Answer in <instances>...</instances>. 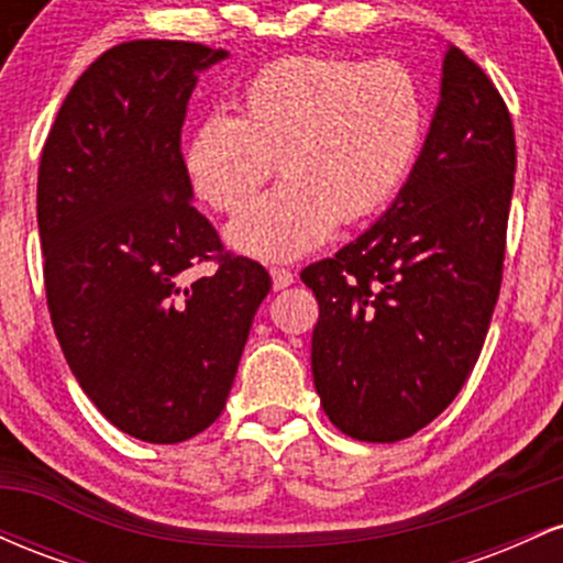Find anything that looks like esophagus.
Masks as SVG:
<instances>
[{
	"instance_id": "obj_1",
	"label": "esophagus",
	"mask_w": 563,
	"mask_h": 563,
	"mask_svg": "<svg viewBox=\"0 0 563 563\" xmlns=\"http://www.w3.org/2000/svg\"><path fill=\"white\" fill-rule=\"evenodd\" d=\"M269 275H273L275 290L288 288L290 283H294V273H290V269H286V267H273V269H269Z\"/></svg>"
}]
</instances>
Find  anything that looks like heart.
Returning a JSON list of instances; mask_svg holds the SVG:
<instances>
[{
    "label": "heart",
    "mask_w": 563,
    "mask_h": 563,
    "mask_svg": "<svg viewBox=\"0 0 563 563\" xmlns=\"http://www.w3.org/2000/svg\"><path fill=\"white\" fill-rule=\"evenodd\" d=\"M429 126L421 81L397 60L288 55L267 63L185 145L192 190L241 214L275 169L283 183L230 224L245 256L290 262L341 224L384 209L407 183Z\"/></svg>",
    "instance_id": "1"
}]
</instances>
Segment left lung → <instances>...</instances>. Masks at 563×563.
<instances>
[{
    "label": "left lung",
    "mask_w": 563,
    "mask_h": 563,
    "mask_svg": "<svg viewBox=\"0 0 563 563\" xmlns=\"http://www.w3.org/2000/svg\"><path fill=\"white\" fill-rule=\"evenodd\" d=\"M516 137L508 106L450 47L429 137L386 214L301 269L320 303L312 376L360 442H399L448 407L487 339L506 260Z\"/></svg>",
    "instance_id": "1"
}]
</instances>
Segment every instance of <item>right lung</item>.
Returning a JSON list of instances; mask_svg holds the SVG:
<instances>
[{
    "instance_id": "right-lung-1",
    "label": "right lung",
    "mask_w": 563,
    "mask_h": 563,
    "mask_svg": "<svg viewBox=\"0 0 563 563\" xmlns=\"http://www.w3.org/2000/svg\"><path fill=\"white\" fill-rule=\"evenodd\" d=\"M224 49L134 38L102 53L42 147L44 290L70 373L124 434L177 444L222 416L273 288L192 206L183 124L198 70ZM212 264L192 282L187 268Z\"/></svg>"
}]
</instances>
